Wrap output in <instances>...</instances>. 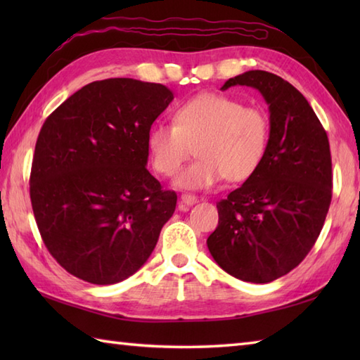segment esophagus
<instances>
[{
    "instance_id": "obj_1",
    "label": "esophagus",
    "mask_w": 360,
    "mask_h": 360,
    "mask_svg": "<svg viewBox=\"0 0 360 360\" xmlns=\"http://www.w3.org/2000/svg\"><path fill=\"white\" fill-rule=\"evenodd\" d=\"M196 202H198V198L195 195L184 193V195H181V198H179V209L186 210V209L190 207V205H193Z\"/></svg>"
}]
</instances>
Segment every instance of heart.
Wrapping results in <instances>:
<instances>
[{"label": "heart", "instance_id": "b5f03b06", "mask_svg": "<svg viewBox=\"0 0 360 360\" xmlns=\"http://www.w3.org/2000/svg\"><path fill=\"white\" fill-rule=\"evenodd\" d=\"M271 122L259 106L232 96L204 93L181 103L173 125H155L147 137L153 168L164 176L181 170L196 145L200 159L184 168L174 186L207 190L227 179L238 184L262 167L269 148Z\"/></svg>", "mask_w": 360, "mask_h": 360}]
</instances>
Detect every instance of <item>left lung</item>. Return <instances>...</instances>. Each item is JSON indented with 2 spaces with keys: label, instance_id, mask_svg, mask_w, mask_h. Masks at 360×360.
<instances>
[{
  "label": "left lung",
  "instance_id": "left-lung-1",
  "mask_svg": "<svg viewBox=\"0 0 360 360\" xmlns=\"http://www.w3.org/2000/svg\"><path fill=\"white\" fill-rule=\"evenodd\" d=\"M250 86L269 106L271 139L258 172L219 201L207 248L221 269L250 283H269L303 262L331 204L330 142L307 98L267 71L229 79L221 91Z\"/></svg>",
  "mask_w": 360,
  "mask_h": 360
}]
</instances>
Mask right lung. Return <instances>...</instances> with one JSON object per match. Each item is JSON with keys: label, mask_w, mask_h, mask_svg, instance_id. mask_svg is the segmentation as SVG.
Here are the masks:
<instances>
[{"label": "right lung", "mask_w": 360, "mask_h": 360, "mask_svg": "<svg viewBox=\"0 0 360 360\" xmlns=\"http://www.w3.org/2000/svg\"><path fill=\"white\" fill-rule=\"evenodd\" d=\"M173 98L160 83L93 82L43 124L30 202L44 246L74 277L114 285L147 263L178 200L147 170L148 131Z\"/></svg>", "instance_id": "right-lung-1"}]
</instances>
